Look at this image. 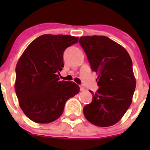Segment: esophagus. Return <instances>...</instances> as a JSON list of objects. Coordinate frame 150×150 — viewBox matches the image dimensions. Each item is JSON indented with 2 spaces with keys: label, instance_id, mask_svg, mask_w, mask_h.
I'll return each mask as SVG.
<instances>
[{
  "label": "esophagus",
  "instance_id": "obj_1",
  "mask_svg": "<svg viewBox=\"0 0 150 150\" xmlns=\"http://www.w3.org/2000/svg\"><path fill=\"white\" fill-rule=\"evenodd\" d=\"M80 91H85V87L82 85L80 86Z\"/></svg>",
  "mask_w": 150,
  "mask_h": 150
}]
</instances>
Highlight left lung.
I'll return each instance as SVG.
<instances>
[{"mask_svg": "<svg viewBox=\"0 0 150 150\" xmlns=\"http://www.w3.org/2000/svg\"><path fill=\"white\" fill-rule=\"evenodd\" d=\"M92 71L99 74V89L90 104L83 108L92 124L108 127L116 124L132 102L136 82L130 55L123 46L104 36L80 38Z\"/></svg>", "mask_w": 150, "mask_h": 150, "instance_id": "8db88e82", "label": "left lung"}]
</instances>
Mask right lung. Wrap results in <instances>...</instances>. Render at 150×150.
I'll return each instance as SVG.
<instances>
[{"label": "right lung", "instance_id": "add662e5", "mask_svg": "<svg viewBox=\"0 0 150 150\" xmlns=\"http://www.w3.org/2000/svg\"><path fill=\"white\" fill-rule=\"evenodd\" d=\"M78 42L70 35L44 34L27 47L17 63L15 92L25 114L38 123L58 119L68 99L80 92L73 82L60 81L63 52Z\"/></svg>", "mask_w": 150, "mask_h": 150}]
</instances>
